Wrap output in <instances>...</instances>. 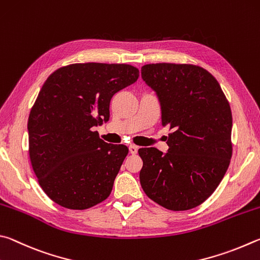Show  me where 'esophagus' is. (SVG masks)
<instances>
[{"instance_id":"34e87169","label":"esophagus","mask_w":260,"mask_h":260,"mask_svg":"<svg viewBox=\"0 0 260 260\" xmlns=\"http://www.w3.org/2000/svg\"><path fill=\"white\" fill-rule=\"evenodd\" d=\"M129 152L131 154H136L138 152V146H136V145H130L129 146Z\"/></svg>"}]
</instances>
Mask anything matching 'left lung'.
Segmentation results:
<instances>
[{"instance_id": "8db88e82", "label": "left lung", "mask_w": 260, "mask_h": 260, "mask_svg": "<svg viewBox=\"0 0 260 260\" xmlns=\"http://www.w3.org/2000/svg\"><path fill=\"white\" fill-rule=\"evenodd\" d=\"M155 91L162 124L169 126V149L139 148L140 185L163 208L189 210L215 192L230 166L232 111L218 81L190 63L158 62L142 67Z\"/></svg>"}]
</instances>
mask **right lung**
I'll list each match as a JSON object with an SVG mask.
<instances>
[{
  "label": "right lung",
  "mask_w": 260,
  "mask_h": 260,
  "mask_svg": "<svg viewBox=\"0 0 260 260\" xmlns=\"http://www.w3.org/2000/svg\"><path fill=\"white\" fill-rule=\"evenodd\" d=\"M126 63H71L54 71L28 117L31 167L44 193L63 208L84 210L106 200L127 155L105 143L93 126L109 120L114 94L135 83Z\"/></svg>",
  "instance_id": "obj_1"
}]
</instances>
